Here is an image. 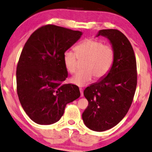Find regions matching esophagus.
<instances>
[{"label": "esophagus", "mask_w": 152, "mask_h": 152, "mask_svg": "<svg viewBox=\"0 0 152 152\" xmlns=\"http://www.w3.org/2000/svg\"><path fill=\"white\" fill-rule=\"evenodd\" d=\"M79 91H80V93H81V97H83V93L82 88H79Z\"/></svg>", "instance_id": "1"}]
</instances>
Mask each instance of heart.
I'll use <instances>...</instances> for the list:
<instances>
[{
	"mask_svg": "<svg viewBox=\"0 0 152 152\" xmlns=\"http://www.w3.org/2000/svg\"><path fill=\"white\" fill-rule=\"evenodd\" d=\"M75 53L66 50L63 53V63L66 70L73 73L77 69V58L84 60L82 71H78L71 79V82L78 86H84L92 81L94 76L99 79L109 73L113 65L114 50L111 45H103L94 39L83 41L75 48Z\"/></svg>",
	"mask_w": 152,
	"mask_h": 152,
	"instance_id": "b5f03b06",
	"label": "heart"
}]
</instances>
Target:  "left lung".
<instances>
[{"instance_id": "8db88e82", "label": "left lung", "mask_w": 152, "mask_h": 152, "mask_svg": "<svg viewBox=\"0 0 152 152\" xmlns=\"http://www.w3.org/2000/svg\"><path fill=\"white\" fill-rule=\"evenodd\" d=\"M99 36L109 41L115 56L109 73L84 90L88 106L82 119L90 130L102 132L115 126L126 115L136 90L137 73L132 47L122 32L100 30Z\"/></svg>"}]
</instances>
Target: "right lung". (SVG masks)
Instances as JSON below:
<instances>
[{"label": "right lung", "instance_id": "1", "mask_svg": "<svg viewBox=\"0 0 152 152\" xmlns=\"http://www.w3.org/2000/svg\"><path fill=\"white\" fill-rule=\"evenodd\" d=\"M82 34L50 24L35 30L25 43L16 71L17 92L26 113L38 124L57 122L66 104L80 96L77 86L62 82L68 76L63 53Z\"/></svg>", "mask_w": 152, "mask_h": 152}]
</instances>
